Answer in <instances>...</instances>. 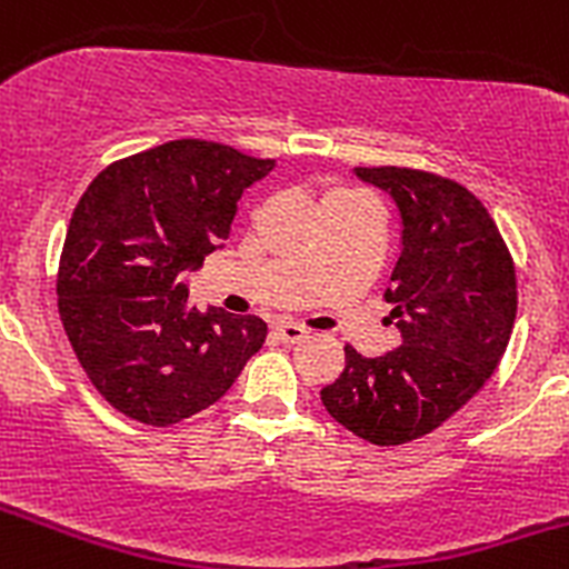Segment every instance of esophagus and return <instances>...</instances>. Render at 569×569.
<instances>
[{
  "label": "esophagus",
  "mask_w": 569,
  "mask_h": 569,
  "mask_svg": "<svg viewBox=\"0 0 569 569\" xmlns=\"http://www.w3.org/2000/svg\"><path fill=\"white\" fill-rule=\"evenodd\" d=\"M274 333H278V339L286 341V345H295V341L306 339L308 328H302V325L297 322H278L274 325Z\"/></svg>",
  "instance_id": "esophagus-1"
}]
</instances>
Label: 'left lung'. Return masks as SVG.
Instances as JSON below:
<instances>
[{"instance_id":"obj_1","label":"left lung","mask_w":569,"mask_h":569,"mask_svg":"<svg viewBox=\"0 0 569 569\" xmlns=\"http://www.w3.org/2000/svg\"><path fill=\"white\" fill-rule=\"evenodd\" d=\"M352 172L400 213L383 295L400 347L375 358L345 347V372L319 397L347 431L389 448L431 433L487 383L515 328L517 280L498 224L465 186L397 167Z\"/></svg>"}]
</instances>
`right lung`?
Listing matches in <instances>:
<instances>
[{
  "label": "right lung",
  "instance_id": "add662e5",
  "mask_svg": "<svg viewBox=\"0 0 569 569\" xmlns=\"http://www.w3.org/2000/svg\"><path fill=\"white\" fill-rule=\"evenodd\" d=\"M274 161L180 138L110 163L80 197L58 269L66 336L99 395L147 425L213 406L267 322L189 302L186 272L222 250L244 189Z\"/></svg>",
  "mask_w": 569,
  "mask_h": 569
}]
</instances>
